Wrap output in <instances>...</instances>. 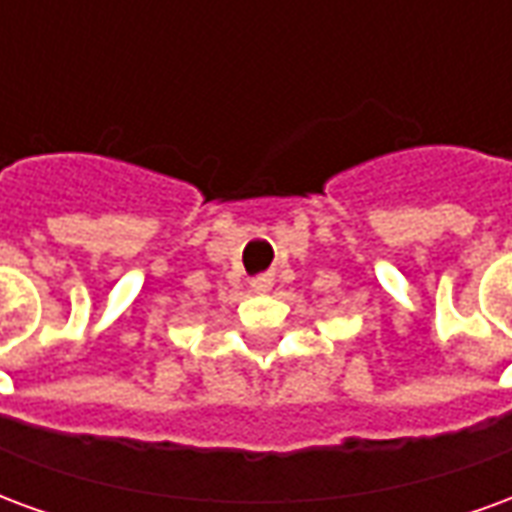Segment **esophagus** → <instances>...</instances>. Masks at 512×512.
<instances>
[{"label": "esophagus", "instance_id": "34e87169", "mask_svg": "<svg viewBox=\"0 0 512 512\" xmlns=\"http://www.w3.org/2000/svg\"><path fill=\"white\" fill-rule=\"evenodd\" d=\"M271 285H274V279H271V277H255V279H252V288H255L257 293H266V290H271Z\"/></svg>", "mask_w": 512, "mask_h": 512}]
</instances>
